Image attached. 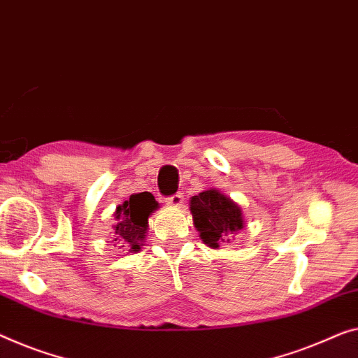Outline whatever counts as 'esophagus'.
Listing matches in <instances>:
<instances>
[{
    "mask_svg": "<svg viewBox=\"0 0 358 358\" xmlns=\"http://www.w3.org/2000/svg\"><path fill=\"white\" fill-rule=\"evenodd\" d=\"M167 204H169L170 207H180V206H183V194L177 193V194L170 196L169 199H167Z\"/></svg>",
    "mask_w": 358,
    "mask_h": 358,
    "instance_id": "esophagus-1",
    "label": "esophagus"
}]
</instances>
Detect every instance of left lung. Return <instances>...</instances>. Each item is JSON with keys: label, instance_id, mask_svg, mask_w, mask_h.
I'll return each instance as SVG.
<instances>
[{"label": "left lung", "instance_id": "obj_1", "mask_svg": "<svg viewBox=\"0 0 358 358\" xmlns=\"http://www.w3.org/2000/svg\"><path fill=\"white\" fill-rule=\"evenodd\" d=\"M193 225L206 246L218 249L246 227L243 209L217 188L204 189L189 199Z\"/></svg>", "mask_w": 358, "mask_h": 358}]
</instances>
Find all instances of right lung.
I'll use <instances>...</instances> for the list:
<instances>
[{
  "label": "right lung",
  "instance_id": "1",
  "mask_svg": "<svg viewBox=\"0 0 358 358\" xmlns=\"http://www.w3.org/2000/svg\"><path fill=\"white\" fill-rule=\"evenodd\" d=\"M159 209V202L151 193H135L130 199L117 206L114 212V231L112 243L128 254L140 252L145 246L146 233L149 230L148 218Z\"/></svg>",
  "mask_w": 358,
  "mask_h": 358
}]
</instances>
